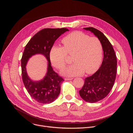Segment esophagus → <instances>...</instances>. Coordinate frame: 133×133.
I'll return each instance as SVG.
<instances>
[{
  "label": "esophagus",
  "instance_id": "34e87169",
  "mask_svg": "<svg viewBox=\"0 0 133 133\" xmlns=\"http://www.w3.org/2000/svg\"><path fill=\"white\" fill-rule=\"evenodd\" d=\"M72 79H73V78H65V81H70V80H72Z\"/></svg>",
  "mask_w": 133,
  "mask_h": 133
}]
</instances>
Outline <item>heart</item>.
I'll return each mask as SVG.
<instances>
[{"instance_id":"b5f03b06","label":"heart","mask_w":133,"mask_h":133,"mask_svg":"<svg viewBox=\"0 0 133 133\" xmlns=\"http://www.w3.org/2000/svg\"><path fill=\"white\" fill-rule=\"evenodd\" d=\"M64 47L53 46L50 51L52 65L58 69L66 65L67 53L72 55L74 64L66 68L62 74L68 77L92 74L99 68L102 59L103 46L95 37H90L81 31L72 32L62 41Z\"/></svg>"}]
</instances>
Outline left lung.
Returning <instances> with one entry per match:
<instances>
[{
  "instance_id": "1",
  "label": "left lung",
  "mask_w": 133,
  "mask_h": 133,
  "mask_svg": "<svg viewBox=\"0 0 133 133\" xmlns=\"http://www.w3.org/2000/svg\"><path fill=\"white\" fill-rule=\"evenodd\" d=\"M90 31L101 41L104 52L102 64L98 70L85 79L79 93L85 101L94 103L106 97L112 89L117 72V59L114 48L103 32L93 27L84 28Z\"/></svg>"
}]
</instances>
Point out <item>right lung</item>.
<instances>
[{
  "label": "right lung",
  "mask_w": 133,
  "mask_h": 133,
  "mask_svg": "<svg viewBox=\"0 0 133 133\" xmlns=\"http://www.w3.org/2000/svg\"><path fill=\"white\" fill-rule=\"evenodd\" d=\"M69 30L62 28H45L35 34L25 46L21 59L22 78L30 96L41 104H50L58 97L64 79L53 70L50 61V51L58 38ZM37 54L44 55L48 61L47 72L38 81H32L28 76L26 66L30 58Z\"/></svg>",
  "instance_id": "add662e5"
}]
</instances>
